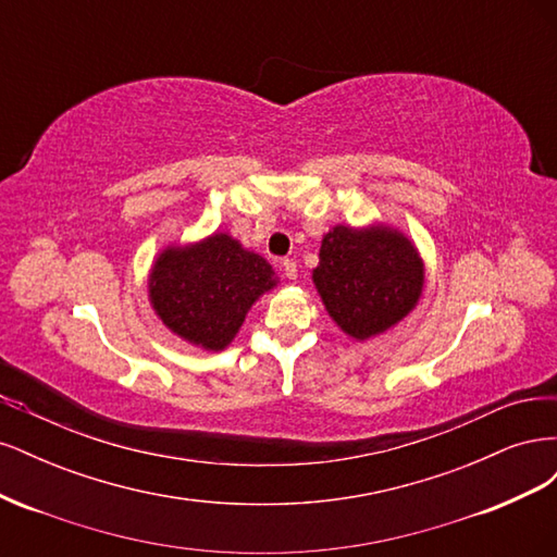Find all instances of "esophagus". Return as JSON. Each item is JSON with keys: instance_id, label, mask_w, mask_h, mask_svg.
Wrapping results in <instances>:
<instances>
[{"instance_id": "1", "label": "esophagus", "mask_w": 557, "mask_h": 557, "mask_svg": "<svg viewBox=\"0 0 557 557\" xmlns=\"http://www.w3.org/2000/svg\"><path fill=\"white\" fill-rule=\"evenodd\" d=\"M281 267H283V274L288 276L290 281L297 278V262H295L293 258H283V260H281Z\"/></svg>"}]
</instances>
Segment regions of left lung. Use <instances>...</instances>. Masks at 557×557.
Instances as JSON below:
<instances>
[{
    "label": "left lung",
    "instance_id": "left-lung-1",
    "mask_svg": "<svg viewBox=\"0 0 557 557\" xmlns=\"http://www.w3.org/2000/svg\"><path fill=\"white\" fill-rule=\"evenodd\" d=\"M313 283L336 325L369 339L416 307L423 264L409 239L391 227L336 225L320 246Z\"/></svg>",
    "mask_w": 557,
    "mask_h": 557
}]
</instances>
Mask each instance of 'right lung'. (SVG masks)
<instances>
[{"mask_svg":"<svg viewBox=\"0 0 557 557\" xmlns=\"http://www.w3.org/2000/svg\"><path fill=\"white\" fill-rule=\"evenodd\" d=\"M272 264L227 234L193 248H166L150 274V301L162 323L207 350L225 348L246 311L274 288Z\"/></svg>","mask_w":557,"mask_h":557,"instance_id":"add662e5","label":"right lung"}]
</instances>
